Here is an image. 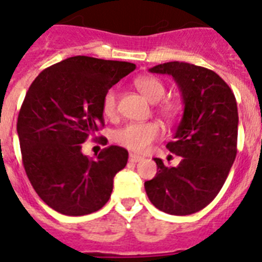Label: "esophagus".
Wrapping results in <instances>:
<instances>
[{"instance_id":"1","label":"esophagus","mask_w":262,"mask_h":262,"mask_svg":"<svg viewBox=\"0 0 262 262\" xmlns=\"http://www.w3.org/2000/svg\"><path fill=\"white\" fill-rule=\"evenodd\" d=\"M142 159V156L136 155V154H129V161H130V163H138V161H141Z\"/></svg>"}]
</instances>
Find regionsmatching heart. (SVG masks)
<instances>
[{
    "label": "heart",
    "mask_w": 262,
    "mask_h": 262,
    "mask_svg": "<svg viewBox=\"0 0 262 262\" xmlns=\"http://www.w3.org/2000/svg\"><path fill=\"white\" fill-rule=\"evenodd\" d=\"M134 86L145 95L151 103H158L165 95V85L154 76H141L134 80ZM117 111V94L114 88L107 90L102 99V112L106 117H114ZM159 112L167 121H172L177 115V107L170 102L159 104ZM161 129L156 121L126 124L114 133V141L133 152H145L151 143L160 137Z\"/></svg>",
    "instance_id": "1"
}]
</instances>
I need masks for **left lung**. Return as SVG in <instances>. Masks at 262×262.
I'll use <instances>...</instances> for the list:
<instances>
[{
  "instance_id": "obj_1",
  "label": "left lung",
  "mask_w": 262,
  "mask_h": 262,
  "mask_svg": "<svg viewBox=\"0 0 262 262\" xmlns=\"http://www.w3.org/2000/svg\"><path fill=\"white\" fill-rule=\"evenodd\" d=\"M150 72L170 75L180 88L183 116L167 148L182 156L177 167L155 158L159 172L145 182L156 208L186 216L209 204L224 186L236 156L238 107L229 85L213 71L185 62H168Z\"/></svg>"
}]
</instances>
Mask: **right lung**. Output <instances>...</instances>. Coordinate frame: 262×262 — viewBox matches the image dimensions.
<instances>
[{
  "label": "right lung",
  "mask_w": 262,
  "mask_h": 262,
  "mask_svg": "<svg viewBox=\"0 0 262 262\" xmlns=\"http://www.w3.org/2000/svg\"><path fill=\"white\" fill-rule=\"evenodd\" d=\"M136 64L77 55L43 70L27 92L16 123L27 177L38 196L67 216L97 212L108 202L128 151L108 146L89 159L81 145L104 125V93Z\"/></svg>",
  "instance_id": "add662e5"
}]
</instances>
